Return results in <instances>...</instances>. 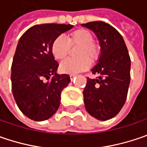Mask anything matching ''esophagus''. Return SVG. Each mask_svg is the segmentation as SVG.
I'll return each mask as SVG.
<instances>
[{
  "label": "esophagus",
  "mask_w": 147,
  "mask_h": 147,
  "mask_svg": "<svg viewBox=\"0 0 147 147\" xmlns=\"http://www.w3.org/2000/svg\"><path fill=\"white\" fill-rule=\"evenodd\" d=\"M76 76V74H71V75H70V78H71V80H73Z\"/></svg>",
  "instance_id": "1"
}]
</instances>
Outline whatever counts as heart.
Listing matches in <instances>:
<instances>
[{"label": "heart", "instance_id": "b5f03b06", "mask_svg": "<svg viewBox=\"0 0 147 147\" xmlns=\"http://www.w3.org/2000/svg\"><path fill=\"white\" fill-rule=\"evenodd\" d=\"M70 44H80L77 58H68L61 64L60 69L63 73L75 74L83 71L90 66V60H95L99 54L98 47L93 42L92 34L86 29L73 31L67 40L62 35L57 37L52 44V53L58 61H62L67 57Z\"/></svg>", "mask_w": 147, "mask_h": 147}]
</instances>
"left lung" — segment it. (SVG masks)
Returning <instances> with one entry per match:
<instances>
[{
  "instance_id": "left-lung-1",
  "label": "left lung",
  "mask_w": 147,
  "mask_h": 147,
  "mask_svg": "<svg viewBox=\"0 0 147 147\" xmlns=\"http://www.w3.org/2000/svg\"><path fill=\"white\" fill-rule=\"evenodd\" d=\"M92 30L100 46L98 62L91 69L97 79L87 78L83 91L86 111L98 120L115 117L124 105L130 84L131 60L122 35L102 21L81 24Z\"/></svg>"
}]
</instances>
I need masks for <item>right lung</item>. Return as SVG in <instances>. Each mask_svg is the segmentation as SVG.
<instances>
[{"instance_id":"1","label":"right lung","mask_w":147,"mask_h":147,"mask_svg":"<svg viewBox=\"0 0 147 147\" xmlns=\"http://www.w3.org/2000/svg\"><path fill=\"white\" fill-rule=\"evenodd\" d=\"M71 24H36L26 30L16 47L11 66V86L16 104L32 120L44 121L58 109L61 90L71 82L69 75L57 74L58 62L52 44Z\"/></svg>"}]
</instances>
